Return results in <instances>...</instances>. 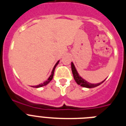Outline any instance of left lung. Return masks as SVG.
Masks as SVG:
<instances>
[{
	"label": "left lung",
	"instance_id": "1",
	"mask_svg": "<svg viewBox=\"0 0 126 126\" xmlns=\"http://www.w3.org/2000/svg\"><path fill=\"white\" fill-rule=\"evenodd\" d=\"M71 70H72V73H73V77H74V79L76 81L77 84L79 85H80L81 86H83V87H86V88H94V87H96V86H99L101 83H103L105 81V80L102 82H99V83H97V84H91L90 82H87L85 80H84L83 79H82L81 77H80L77 73V70L75 69V66L73 65V62H71Z\"/></svg>",
	"mask_w": 126,
	"mask_h": 126
}]
</instances>
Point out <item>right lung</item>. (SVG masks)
Returning a JSON list of instances; mask_svg holds the SVG:
<instances>
[{"mask_svg": "<svg viewBox=\"0 0 126 126\" xmlns=\"http://www.w3.org/2000/svg\"><path fill=\"white\" fill-rule=\"evenodd\" d=\"M58 62H59V61H58V62H57V64H55V66H54V68H53V71H52V72H51V75H50V77L48 78V79H47V80H46L45 82H43V83H42V84H38V85H37V86H35L34 87L35 88H39V87H42V86H46V85H47L48 83H49L50 81H51L52 79H53V75H54V72H55V68H56V66L58 65Z\"/></svg>", "mask_w": 126, "mask_h": 126, "instance_id": "right-lung-1", "label": "right lung"}]
</instances>
